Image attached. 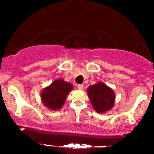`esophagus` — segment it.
Returning <instances> with one entry per match:
<instances>
[{
	"instance_id": "obj_1",
	"label": "esophagus",
	"mask_w": 154,
	"mask_h": 154,
	"mask_svg": "<svg viewBox=\"0 0 154 154\" xmlns=\"http://www.w3.org/2000/svg\"><path fill=\"white\" fill-rule=\"evenodd\" d=\"M77 88H78L79 90H82L83 89V85H77Z\"/></svg>"
}]
</instances>
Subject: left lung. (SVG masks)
Here are the masks:
<instances>
[{
    "instance_id": "obj_1",
    "label": "left lung",
    "mask_w": 154,
    "mask_h": 154,
    "mask_svg": "<svg viewBox=\"0 0 154 154\" xmlns=\"http://www.w3.org/2000/svg\"><path fill=\"white\" fill-rule=\"evenodd\" d=\"M88 94L93 109L103 113L113 107L115 100L114 91L103 82H98L88 88Z\"/></svg>"
}]
</instances>
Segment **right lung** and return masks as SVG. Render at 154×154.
Returning a JSON list of instances; mask_svg holds the SVG:
<instances>
[{
  "label": "right lung",
  "mask_w": 154,
  "mask_h": 154,
  "mask_svg": "<svg viewBox=\"0 0 154 154\" xmlns=\"http://www.w3.org/2000/svg\"><path fill=\"white\" fill-rule=\"evenodd\" d=\"M73 88L72 84L63 79H58L45 88L41 93V99L44 105L53 110L62 107L66 95Z\"/></svg>",
  "instance_id": "add662e5"
}]
</instances>
